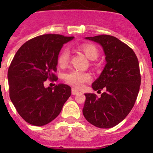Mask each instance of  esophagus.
Returning <instances> with one entry per match:
<instances>
[{
    "instance_id": "1",
    "label": "esophagus",
    "mask_w": 153,
    "mask_h": 153,
    "mask_svg": "<svg viewBox=\"0 0 153 153\" xmlns=\"http://www.w3.org/2000/svg\"><path fill=\"white\" fill-rule=\"evenodd\" d=\"M79 93V91L77 90H76V89L73 88L72 89V94L73 95H76V94H78Z\"/></svg>"
}]
</instances>
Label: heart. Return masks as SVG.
<instances>
[{
    "instance_id": "obj_1",
    "label": "heart",
    "mask_w": 153,
    "mask_h": 153,
    "mask_svg": "<svg viewBox=\"0 0 153 153\" xmlns=\"http://www.w3.org/2000/svg\"><path fill=\"white\" fill-rule=\"evenodd\" d=\"M82 50L86 57L90 60H96L99 56V51L95 45L91 44H84L80 46ZM70 61V53L67 49H63L60 51V54L57 57V64L61 68H64L68 65ZM64 80L66 83L74 88H81L83 85L86 82H89L91 79V76L86 72H82L79 70H71L70 72L64 74Z\"/></svg>"
}]
</instances>
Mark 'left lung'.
Segmentation results:
<instances>
[{"label":"left lung","mask_w":153,"mask_h":153,"mask_svg":"<svg viewBox=\"0 0 153 153\" xmlns=\"http://www.w3.org/2000/svg\"><path fill=\"white\" fill-rule=\"evenodd\" d=\"M86 39L103 48L106 64L92 88L106 91L100 97L85 94L83 116L92 125L109 129L123 121L136 102L141 83L139 61L134 51L115 36L102 34Z\"/></svg>","instance_id":"1"}]
</instances>
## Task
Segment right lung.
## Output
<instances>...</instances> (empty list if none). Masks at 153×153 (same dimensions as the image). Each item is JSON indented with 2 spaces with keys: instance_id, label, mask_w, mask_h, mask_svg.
Listing matches in <instances>:
<instances>
[{
  "instance_id": "add662e5",
  "label": "right lung",
  "mask_w": 153,
  "mask_h": 153,
  "mask_svg": "<svg viewBox=\"0 0 153 153\" xmlns=\"http://www.w3.org/2000/svg\"><path fill=\"white\" fill-rule=\"evenodd\" d=\"M74 36L40 35L23 44L8 69L9 95L17 113L27 123L41 126L54 120L71 95L68 85L44 87L47 79H58L57 57L64 44Z\"/></svg>"
}]
</instances>
